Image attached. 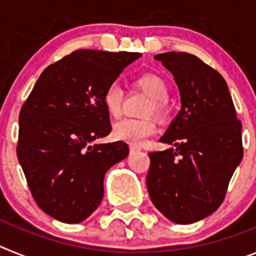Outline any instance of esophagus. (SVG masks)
Returning a JSON list of instances; mask_svg holds the SVG:
<instances>
[{"instance_id":"34e87169","label":"esophagus","mask_w":256,"mask_h":256,"mask_svg":"<svg viewBox=\"0 0 256 256\" xmlns=\"http://www.w3.org/2000/svg\"><path fill=\"white\" fill-rule=\"evenodd\" d=\"M138 148H134V146H130V154H136V152H138Z\"/></svg>"}]
</instances>
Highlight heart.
I'll return each instance as SVG.
<instances>
[{"mask_svg": "<svg viewBox=\"0 0 256 256\" xmlns=\"http://www.w3.org/2000/svg\"><path fill=\"white\" fill-rule=\"evenodd\" d=\"M136 84L141 88L144 94L152 98L150 105V114L162 115L165 108V101L169 97V88L166 82L158 74L144 73L136 80ZM123 90L116 83H112L106 87L102 94V102L105 110L110 116L118 118L122 114L123 108ZM156 132V126L151 120H137L126 118L116 122L112 126V136L118 141H123L132 146H141L144 140Z\"/></svg>", "mask_w": 256, "mask_h": 256, "instance_id": "b5f03b06", "label": "heart"}]
</instances>
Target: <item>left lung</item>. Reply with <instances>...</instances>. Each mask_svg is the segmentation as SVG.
<instances>
[{
    "label": "left lung",
    "instance_id": "8db88e82",
    "mask_svg": "<svg viewBox=\"0 0 256 256\" xmlns=\"http://www.w3.org/2000/svg\"><path fill=\"white\" fill-rule=\"evenodd\" d=\"M174 76L180 110L159 140L172 144L150 152L146 186L152 204L177 224L206 218L224 200L242 160L241 122L224 78L186 52L155 56Z\"/></svg>",
    "mask_w": 256,
    "mask_h": 256
}]
</instances>
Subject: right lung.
Instances as JSON below:
<instances>
[{"label":"right lung","mask_w":256,"mask_h":256,"mask_svg":"<svg viewBox=\"0 0 256 256\" xmlns=\"http://www.w3.org/2000/svg\"><path fill=\"white\" fill-rule=\"evenodd\" d=\"M138 52L78 50L40 74L19 115L18 159L38 206L64 223L98 208L108 169L126 142L94 144L112 132L102 94Z\"/></svg>","instance_id":"add662e5"}]
</instances>
